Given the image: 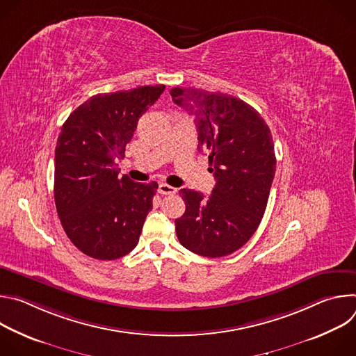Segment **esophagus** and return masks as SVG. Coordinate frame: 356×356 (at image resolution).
Instances as JSON below:
<instances>
[{
  "instance_id": "34e87169",
  "label": "esophagus",
  "mask_w": 356,
  "mask_h": 356,
  "mask_svg": "<svg viewBox=\"0 0 356 356\" xmlns=\"http://www.w3.org/2000/svg\"><path fill=\"white\" fill-rule=\"evenodd\" d=\"M158 191H159L161 194L169 195V194H176V193H177V188H175V187H172V186H169V184H166V183H162V184H159Z\"/></svg>"
}]
</instances>
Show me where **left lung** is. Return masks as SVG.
Wrapping results in <instances>:
<instances>
[{"label":"left lung","mask_w":356,"mask_h":356,"mask_svg":"<svg viewBox=\"0 0 356 356\" xmlns=\"http://www.w3.org/2000/svg\"><path fill=\"white\" fill-rule=\"evenodd\" d=\"M194 118L198 150L209 154L211 195L181 188L184 214L175 221L180 243L207 258L231 255L258 229L276 172L275 145L261 114L245 101L201 88L170 90Z\"/></svg>","instance_id":"8db88e82"}]
</instances>
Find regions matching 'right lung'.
Wrapping results in <instances>:
<instances>
[{"label":"right lung","mask_w":356,"mask_h":356,"mask_svg":"<svg viewBox=\"0 0 356 356\" xmlns=\"http://www.w3.org/2000/svg\"><path fill=\"white\" fill-rule=\"evenodd\" d=\"M165 91L143 86L95 94L66 120L55 150V202L62 227L87 257L114 261L139 241L158 183L118 176L138 121Z\"/></svg>","instance_id":"obj_1"}]
</instances>
